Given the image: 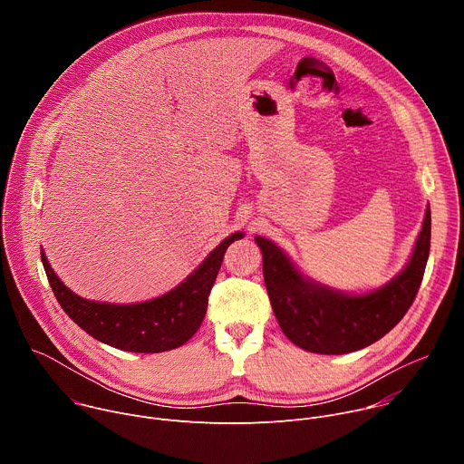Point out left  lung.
I'll use <instances>...</instances> for the list:
<instances>
[{"label": "left lung", "mask_w": 464, "mask_h": 464, "mask_svg": "<svg viewBox=\"0 0 464 464\" xmlns=\"http://www.w3.org/2000/svg\"><path fill=\"white\" fill-rule=\"evenodd\" d=\"M431 213L426 211L422 231L404 272L385 286L347 295L304 279L281 247L262 237L264 283L285 336L297 347L317 354L360 351L399 323L413 304L430 256Z\"/></svg>", "instance_id": "obj_1"}]
</instances>
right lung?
Instances as JSON below:
<instances>
[{
	"mask_svg": "<svg viewBox=\"0 0 464 464\" xmlns=\"http://www.w3.org/2000/svg\"><path fill=\"white\" fill-rule=\"evenodd\" d=\"M242 237H227L178 288L138 304L95 303L75 295L56 277L44 249L40 255L56 301L92 338L128 353H165L187 343L200 328L224 253Z\"/></svg>",
	"mask_w": 464,
	"mask_h": 464,
	"instance_id": "obj_1",
	"label": "right lung"
}]
</instances>
